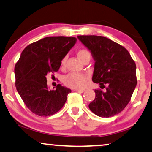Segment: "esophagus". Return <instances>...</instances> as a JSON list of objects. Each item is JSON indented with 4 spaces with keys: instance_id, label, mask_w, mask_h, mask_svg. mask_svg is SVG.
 <instances>
[{
    "instance_id": "obj_1",
    "label": "esophagus",
    "mask_w": 152,
    "mask_h": 152,
    "mask_svg": "<svg viewBox=\"0 0 152 152\" xmlns=\"http://www.w3.org/2000/svg\"><path fill=\"white\" fill-rule=\"evenodd\" d=\"M73 91H74L79 92V93H83V92H84V89H73Z\"/></svg>"
}]
</instances>
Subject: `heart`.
I'll return each mask as SVG.
<instances>
[{
  "mask_svg": "<svg viewBox=\"0 0 152 152\" xmlns=\"http://www.w3.org/2000/svg\"><path fill=\"white\" fill-rule=\"evenodd\" d=\"M90 53L86 50H80L77 52V56L83 61L86 56H89ZM66 63V58L61 61V66H64ZM88 79V76L84 73L70 72L64 77V82L66 86L72 88H81L84 87Z\"/></svg>",
  "mask_w": 152,
  "mask_h": 152,
  "instance_id": "obj_1",
  "label": "heart"
}]
</instances>
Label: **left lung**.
I'll use <instances>...</instances> for the list:
<instances>
[{"label":"left lung","instance_id":"1","mask_svg":"<svg viewBox=\"0 0 152 152\" xmlns=\"http://www.w3.org/2000/svg\"><path fill=\"white\" fill-rule=\"evenodd\" d=\"M77 38L95 61L92 80L105 88L95 90L96 98L88 107L98 117H113L128 105L136 86L135 61L126 49L107 37L79 35Z\"/></svg>","mask_w":152,"mask_h":152}]
</instances>
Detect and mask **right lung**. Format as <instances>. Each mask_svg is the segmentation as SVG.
<instances>
[{"label": "right lung", "mask_w": 152, "mask_h": 152, "mask_svg": "<svg viewBox=\"0 0 152 152\" xmlns=\"http://www.w3.org/2000/svg\"><path fill=\"white\" fill-rule=\"evenodd\" d=\"M75 37H47L31 43L15 67V86L26 107L35 115L49 117L61 109L71 90L61 84L49 89L47 75L57 72L61 61L76 43Z\"/></svg>", "instance_id": "add662e5"}]
</instances>
